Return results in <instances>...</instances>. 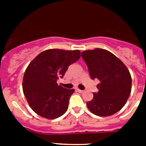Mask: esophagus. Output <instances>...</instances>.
<instances>
[{"label": "esophagus", "instance_id": "34e87169", "mask_svg": "<svg viewBox=\"0 0 146 146\" xmlns=\"http://www.w3.org/2000/svg\"><path fill=\"white\" fill-rule=\"evenodd\" d=\"M77 92H79V93L83 92V91H82V90H80V89H77Z\"/></svg>", "mask_w": 146, "mask_h": 146}]
</instances>
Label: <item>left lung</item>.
<instances>
[{"label": "left lung", "instance_id": "8db88e82", "mask_svg": "<svg viewBox=\"0 0 146 146\" xmlns=\"http://www.w3.org/2000/svg\"><path fill=\"white\" fill-rule=\"evenodd\" d=\"M91 79H98L97 93L87 102L89 110L99 116H110L124 106L131 90L129 71L112 52L96 48L81 52Z\"/></svg>", "mask_w": 146, "mask_h": 146}]
</instances>
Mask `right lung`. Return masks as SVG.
<instances>
[{
  "instance_id": "right-lung-1",
  "label": "right lung",
  "mask_w": 146,
  "mask_h": 146,
  "mask_svg": "<svg viewBox=\"0 0 146 146\" xmlns=\"http://www.w3.org/2000/svg\"><path fill=\"white\" fill-rule=\"evenodd\" d=\"M80 58L79 50L50 49L38 54L24 74L23 90L29 106L40 116L54 119L66 112L74 89L58 86L71 64Z\"/></svg>"
}]
</instances>
